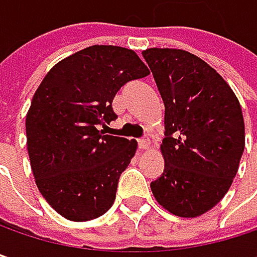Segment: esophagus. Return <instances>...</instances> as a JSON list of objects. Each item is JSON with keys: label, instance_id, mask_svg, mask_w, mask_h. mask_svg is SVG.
I'll return each instance as SVG.
<instances>
[{"label": "esophagus", "instance_id": "obj_1", "mask_svg": "<svg viewBox=\"0 0 257 257\" xmlns=\"http://www.w3.org/2000/svg\"><path fill=\"white\" fill-rule=\"evenodd\" d=\"M138 147L140 149H149L150 147V140L147 138V137H144V138H141V140H138Z\"/></svg>", "mask_w": 257, "mask_h": 257}]
</instances>
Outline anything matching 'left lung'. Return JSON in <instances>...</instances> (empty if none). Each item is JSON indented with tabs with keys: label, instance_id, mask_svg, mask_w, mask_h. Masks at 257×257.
<instances>
[{
	"label": "left lung",
	"instance_id": "1",
	"mask_svg": "<svg viewBox=\"0 0 257 257\" xmlns=\"http://www.w3.org/2000/svg\"><path fill=\"white\" fill-rule=\"evenodd\" d=\"M165 105L164 173L156 201L179 217H198L226 195L245 146L238 98L201 58L180 49L143 52Z\"/></svg>",
	"mask_w": 257,
	"mask_h": 257
}]
</instances>
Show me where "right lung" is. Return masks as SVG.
<instances>
[{
    "mask_svg": "<svg viewBox=\"0 0 257 257\" xmlns=\"http://www.w3.org/2000/svg\"><path fill=\"white\" fill-rule=\"evenodd\" d=\"M138 55L90 46L58 62L43 78L26 114V147L38 190L68 220L107 213L137 141L105 135L117 119L111 102L131 80L149 76Z\"/></svg>",
    "mask_w": 257,
    "mask_h": 257,
    "instance_id": "add662e5",
    "label": "right lung"
}]
</instances>
